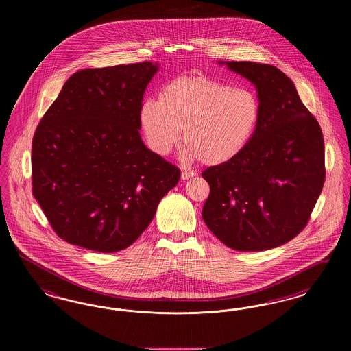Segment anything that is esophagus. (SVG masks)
<instances>
[{"mask_svg": "<svg viewBox=\"0 0 351 351\" xmlns=\"http://www.w3.org/2000/svg\"><path fill=\"white\" fill-rule=\"evenodd\" d=\"M193 176H195V172L191 171V169H184V171H182V179L183 180H188V179H191Z\"/></svg>", "mask_w": 351, "mask_h": 351, "instance_id": "34e87169", "label": "esophagus"}]
</instances>
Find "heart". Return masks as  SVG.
<instances>
[{"mask_svg":"<svg viewBox=\"0 0 351 351\" xmlns=\"http://www.w3.org/2000/svg\"><path fill=\"white\" fill-rule=\"evenodd\" d=\"M262 118L258 96L206 75H184L166 84L158 104L146 101L139 110L151 150L167 155L180 141L184 155L206 166H223L250 146Z\"/></svg>","mask_w":351,"mask_h":351,"instance_id":"1","label":"heart"}]
</instances>
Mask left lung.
Instances as JSON below:
<instances>
[{
  "label": "left lung",
  "instance_id": "obj_1",
  "mask_svg": "<svg viewBox=\"0 0 351 351\" xmlns=\"http://www.w3.org/2000/svg\"><path fill=\"white\" fill-rule=\"evenodd\" d=\"M218 64L255 86L262 118L239 158L202 172L210 186L202 218L233 250L275 249L305 228L322 191V132L279 68L252 62Z\"/></svg>",
  "mask_w": 351,
  "mask_h": 351
}]
</instances>
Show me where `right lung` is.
Wrapping results in <instances>:
<instances>
[{"instance_id":"add662e5","label":"right lung","mask_w":351,"mask_h":351,"mask_svg":"<svg viewBox=\"0 0 351 351\" xmlns=\"http://www.w3.org/2000/svg\"><path fill=\"white\" fill-rule=\"evenodd\" d=\"M159 66L73 73L34 134L33 193L68 243L116 252L134 243L180 169L141 138L143 93Z\"/></svg>"}]
</instances>
